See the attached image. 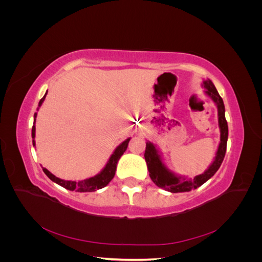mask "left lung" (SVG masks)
<instances>
[{
	"instance_id": "1",
	"label": "left lung",
	"mask_w": 262,
	"mask_h": 262,
	"mask_svg": "<svg viewBox=\"0 0 262 262\" xmlns=\"http://www.w3.org/2000/svg\"><path fill=\"white\" fill-rule=\"evenodd\" d=\"M203 86L204 89L207 90V94L213 99V101L215 102L217 107L219 125L221 129V142L217 148L216 156L214 158V161L210 167L205 170L202 175H198L193 179H181V177L175 176L172 172H170L165 167V165L163 164L161 156L158 154L154 144L150 143V142H146L144 157L146 161L147 169L149 171V177L156 186L166 190V191L177 193L191 191L192 189H196L198 187L202 186L205 181H208L212 176H214V173L219 170L222 162L224 160L228 138V125L225 119L224 102L219 95L212 81H204Z\"/></svg>"
}]
</instances>
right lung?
<instances>
[{
  "instance_id": "1",
  "label": "right lung",
  "mask_w": 262,
  "mask_h": 262,
  "mask_svg": "<svg viewBox=\"0 0 262 262\" xmlns=\"http://www.w3.org/2000/svg\"><path fill=\"white\" fill-rule=\"evenodd\" d=\"M46 95H47V93H46ZM46 95L40 99V101H39V106H41V104L46 98ZM36 116H37V114H35L34 117L36 118ZM35 130H36V128H35V123H34L33 129H31V137H33V139L35 138ZM129 141H130V139H126L115 149L114 154L109 158L106 167L100 171V173H98V175H96L95 177L85 179L82 181H69V180H63V179L55 177L48 169L42 168V170L47 176H48L52 181L55 182V184H58L68 190H71V191H74V190L78 192L96 191V190H98V189L106 187L109 182L112 181V179L115 177L118 161L120 160V157L125 152V149H126V147H128V144H129ZM33 145H35L34 140H33Z\"/></svg>"
}]
</instances>
